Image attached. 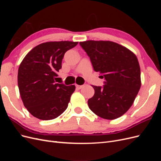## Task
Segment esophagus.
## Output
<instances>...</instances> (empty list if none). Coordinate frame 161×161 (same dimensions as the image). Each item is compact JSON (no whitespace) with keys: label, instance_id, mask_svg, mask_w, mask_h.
<instances>
[{"label":"esophagus","instance_id":"obj_1","mask_svg":"<svg viewBox=\"0 0 161 161\" xmlns=\"http://www.w3.org/2000/svg\"><path fill=\"white\" fill-rule=\"evenodd\" d=\"M76 89H82V87H83V85H76Z\"/></svg>","mask_w":161,"mask_h":161}]
</instances>
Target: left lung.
Here are the masks:
<instances>
[{
  "mask_svg": "<svg viewBox=\"0 0 161 161\" xmlns=\"http://www.w3.org/2000/svg\"><path fill=\"white\" fill-rule=\"evenodd\" d=\"M80 45L94 70L105 79L103 87L92 85L95 94L88 100L90 109L103 119L119 118L132 105L140 89L137 57L127 47L111 41L88 40Z\"/></svg>",
  "mask_w": 161,
  "mask_h": 161,
  "instance_id": "8db88e82",
  "label": "left lung"
}]
</instances>
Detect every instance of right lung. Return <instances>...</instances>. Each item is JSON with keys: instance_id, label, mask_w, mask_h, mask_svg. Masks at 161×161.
<instances>
[{"instance_id": "1", "label": "right lung", "mask_w": 161, "mask_h": 161, "mask_svg": "<svg viewBox=\"0 0 161 161\" xmlns=\"http://www.w3.org/2000/svg\"><path fill=\"white\" fill-rule=\"evenodd\" d=\"M79 42H48L33 47L19 65L18 86L24 106L42 120L58 118L68 108L75 86L55 82L66 51Z\"/></svg>"}]
</instances>
